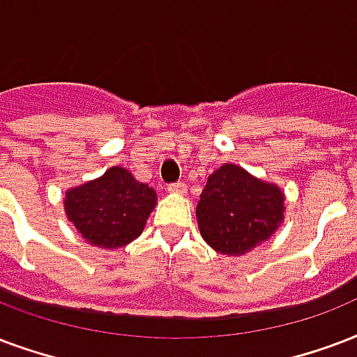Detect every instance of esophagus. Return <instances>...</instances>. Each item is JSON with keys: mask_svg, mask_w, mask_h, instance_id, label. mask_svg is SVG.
Wrapping results in <instances>:
<instances>
[{"mask_svg": "<svg viewBox=\"0 0 357 357\" xmlns=\"http://www.w3.org/2000/svg\"><path fill=\"white\" fill-rule=\"evenodd\" d=\"M168 190L174 192V195H183V192H187V183H183V181H176V183L168 185Z\"/></svg>", "mask_w": 357, "mask_h": 357, "instance_id": "obj_1", "label": "esophagus"}]
</instances>
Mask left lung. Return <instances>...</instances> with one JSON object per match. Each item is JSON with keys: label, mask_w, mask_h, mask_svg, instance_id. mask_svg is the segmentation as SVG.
Returning a JSON list of instances; mask_svg holds the SVG:
<instances>
[{"label": "left lung", "mask_w": 357, "mask_h": 357, "mask_svg": "<svg viewBox=\"0 0 357 357\" xmlns=\"http://www.w3.org/2000/svg\"><path fill=\"white\" fill-rule=\"evenodd\" d=\"M284 197L275 185L252 178L236 165H222L208 178L197 206L202 238L215 251L239 257L275 232Z\"/></svg>", "instance_id": "left-lung-1"}]
</instances>
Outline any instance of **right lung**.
I'll return each mask as SVG.
<instances>
[{
	"mask_svg": "<svg viewBox=\"0 0 357 357\" xmlns=\"http://www.w3.org/2000/svg\"><path fill=\"white\" fill-rule=\"evenodd\" d=\"M157 202L151 187L125 168H108L105 176L65 195L69 221L91 245L118 249L142 234Z\"/></svg>",
	"mask_w": 357,
	"mask_h": 357,
	"instance_id": "right-lung-1",
	"label": "right lung"
}]
</instances>
